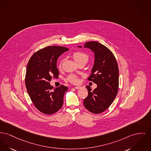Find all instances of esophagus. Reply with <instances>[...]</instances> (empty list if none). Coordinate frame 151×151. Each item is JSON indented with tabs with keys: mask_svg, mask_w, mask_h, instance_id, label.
I'll return each mask as SVG.
<instances>
[{
	"mask_svg": "<svg viewBox=\"0 0 151 151\" xmlns=\"http://www.w3.org/2000/svg\"><path fill=\"white\" fill-rule=\"evenodd\" d=\"M81 88V87H80V86H77V87H75V88L76 89H80Z\"/></svg>",
	"mask_w": 151,
	"mask_h": 151,
	"instance_id": "34e87169",
	"label": "esophagus"
}]
</instances>
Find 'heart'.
<instances>
[{"label":"heart","instance_id":"b5f03b06","mask_svg":"<svg viewBox=\"0 0 151 151\" xmlns=\"http://www.w3.org/2000/svg\"><path fill=\"white\" fill-rule=\"evenodd\" d=\"M72 56H73V58L75 60V61L78 64L82 62L87 63L88 61V55L87 53H84L81 51H76V52H73L72 55ZM62 62L63 60H61L59 64V67H61ZM67 80L73 84H78L79 82L78 78L75 75H70L67 77Z\"/></svg>","mask_w":151,"mask_h":151}]
</instances>
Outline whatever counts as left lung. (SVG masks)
I'll use <instances>...</instances> for the list:
<instances>
[{"label": "left lung", "mask_w": 151, "mask_h": 151, "mask_svg": "<svg viewBox=\"0 0 151 151\" xmlns=\"http://www.w3.org/2000/svg\"><path fill=\"white\" fill-rule=\"evenodd\" d=\"M84 47L95 53L94 65L88 80L96 84L97 88L92 91L90 86H86L88 95L83 104L89 112L98 114L108 109L117 95L119 68L115 56L105 45L93 41L86 42Z\"/></svg>", "instance_id": "8db88e82"}]
</instances>
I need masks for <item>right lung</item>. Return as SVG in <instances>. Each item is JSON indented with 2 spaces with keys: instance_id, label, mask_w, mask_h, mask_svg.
Instances as JSON below:
<instances>
[{
  "instance_id": "right-lung-1",
  "label": "right lung",
  "mask_w": 151,
  "mask_h": 151,
  "mask_svg": "<svg viewBox=\"0 0 151 151\" xmlns=\"http://www.w3.org/2000/svg\"><path fill=\"white\" fill-rule=\"evenodd\" d=\"M68 50L61 46H48L34 53L28 63L25 78L27 92L36 108L45 114H53L62 107L68 88L61 85L54 89L50 81L52 76L58 78L57 60Z\"/></svg>"
}]
</instances>
